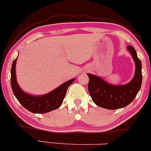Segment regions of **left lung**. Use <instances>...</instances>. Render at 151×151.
<instances>
[{
  "label": "left lung",
  "mask_w": 151,
  "mask_h": 151,
  "mask_svg": "<svg viewBox=\"0 0 151 151\" xmlns=\"http://www.w3.org/2000/svg\"><path fill=\"white\" fill-rule=\"evenodd\" d=\"M135 63V73L133 80L123 86H112L98 76L88 74V88L93 101L99 107L110 110L124 108L134 100L142 83V65L135 50L131 45L127 46Z\"/></svg>",
  "instance_id": "left-lung-1"
}]
</instances>
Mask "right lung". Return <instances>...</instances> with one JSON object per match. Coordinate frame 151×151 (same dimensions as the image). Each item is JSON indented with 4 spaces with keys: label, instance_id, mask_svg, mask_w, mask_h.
Segmentation results:
<instances>
[{
    "label": "right lung",
    "instance_id": "add662e5",
    "mask_svg": "<svg viewBox=\"0 0 151 151\" xmlns=\"http://www.w3.org/2000/svg\"><path fill=\"white\" fill-rule=\"evenodd\" d=\"M16 59L13 60L11 68V83L13 94L25 109L33 113H45L57 109L62 105L68 88L75 78L64 83L49 93L41 96H33L23 92L18 86L16 78Z\"/></svg>",
    "mask_w": 151,
    "mask_h": 151
}]
</instances>
